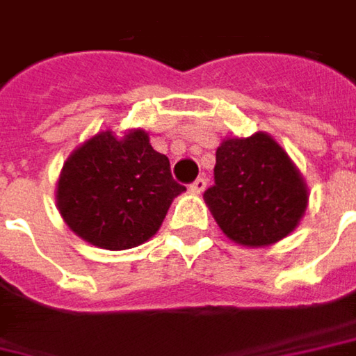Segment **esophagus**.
Returning <instances> with one entry per match:
<instances>
[{"label":"esophagus","mask_w":356,"mask_h":356,"mask_svg":"<svg viewBox=\"0 0 356 356\" xmlns=\"http://www.w3.org/2000/svg\"><path fill=\"white\" fill-rule=\"evenodd\" d=\"M205 187H207V181H205L203 177L195 179V181H193V183L189 185V189H191L193 193H197V195H199V193H203V191H205Z\"/></svg>","instance_id":"1"}]
</instances>
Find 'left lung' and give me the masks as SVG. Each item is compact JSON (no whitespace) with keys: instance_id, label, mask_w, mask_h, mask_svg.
Returning <instances> with one entry per match:
<instances>
[{"instance_id":"obj_1","label":"left lung","mask_w":356,"mask_h":356,"mask_svg":"<svg viewBox=\"0 0 356 356\" xmlns=\"http://www.w3.org/2000/svg\"><path fill=\"white\" fill-rule=\"evenodd\" d=\"M216 185L203 199L220 229L245 248L290 236L308 207L300 169L268 133L225 136L216 151Z\"/></svg>"}]
</instances>
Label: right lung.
<instances>
[{
	"label": "right lung",
	"instance_id": "1",
	"mask_svg": "<svg viewBox=\"0 0 356 356\" xmlns=\"http://www.w3.org/2000/svg\"><path fill=\"white\" fill-rule=\"evenodd\" d=\"M185 191L149 133L100 131L76 147L56 183V207L78 238L102 250H129L159 232Z\"/></svg>",
	"mask_w": 356,
	"mask_h": 356
}]
</instances>
